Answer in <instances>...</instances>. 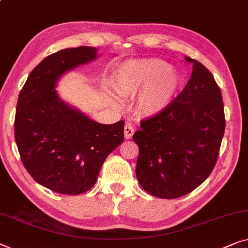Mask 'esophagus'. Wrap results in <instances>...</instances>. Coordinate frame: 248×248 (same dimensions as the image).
I'll return each instance as SVG.
<instances>
[{
    "label": "esophagus",
    "mask_w": 248,
    "mask_h": 248,
    "mask_svg": "<svg viewBox=\"0 0 248 248\" xmlns=\"http://www.w3.org/2000/svg\"><path fill=\"white\" fill-rule=\"evenodd\" d=\"M133 134H134V127H133L132 124L127 123L124 126V136H125V139H127V140L132 139Z\"/></svg>",
    "instance_id": "34e87169"
}]
</instances>
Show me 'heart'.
<instances>
[{
    "instance_id": "obj_1",
    "label": "heart",
    "mask_w": 248,
    "mask_h": 248,
    "mask_svg": "<svg viewBox=\"0 0 248 248\" xmlns=\"http://www.w3.org/2000/svg\"><path fill=\"white\" fill-rule=\"evenodd\" d=\"M183 79L166 62L157 59L128 61L114 73V89L120 96H137V108L147 116L157 115L172 104ZM109 100L116 101L108 92Z\"/></svg>"
}]
</instances>
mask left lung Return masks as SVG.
<instances>
[{
    "mask_svg": "<svg viewBox=\"0 0 248 248\" xmlns=\"http://www.w3.org/2000/svg\"><path fill=\"white\" fill-rule=\"evenodd\" d=\"M193 71L165 111L143 121L133 135L139 145L136 177L159 199H177L209 176L225 132L222 93L211 72L186 58Z\"/></svg>",
    "mask_w": 248,
    "mask_h": 248,
    "instance_id": "1",
    "label": "left lung"
}]
</instances>
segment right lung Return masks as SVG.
I'll return each instance as SVG.
<instances>
[{"label":"right lung","mask_w":248,"mask_h":248,"mask_svg":"<svg viewBox=\"0 0 248 248\" xmlns=\"http://www.w3.org/2000/svg\"><path fill=\"white\" fill-rule=\"evenodd\" d=\"M97 59V48H64L29 75L15 114V142L23 165L44 187L66 195L92 188L106 157L123 143L124 121L101 124L64 102V74Z\"/></svg>","instance_id":"obj_1"}]
</instances>
